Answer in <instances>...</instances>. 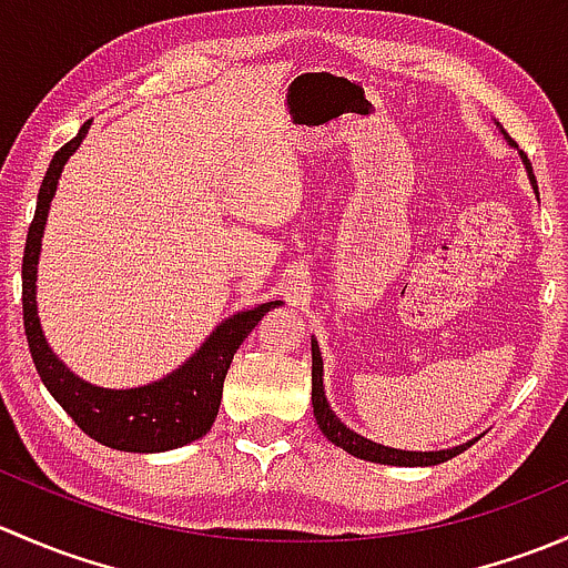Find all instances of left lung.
Listing matches in <instances>:
<instances>
[{"mask_svg":"<svg viewBox=\"0 0 568 568\" xmlns=\"http://www.w3.org/2000/svg\"><path fill=\"white\" fill-rule=\"evenodd\" d=\"M503 131V125H500ZM503 136H506L511 145H517V142L511 140V136L503 131ZM525 168H528V175L532 181V186H536V178H532V168L530 162L525 159ZM538 194V189H536ZM313 415H316V423L321 428V434H324L326 439H329L332 445H337V448H343L346 454L357 456V459H365V462H376V464H393V467H432V464H443L448 459H454V456H459L462 450H467L469 445L475 443H464V445H456V448L450 450H398V448H385V445H376L371 443V439L359 437L357 432H352V428L343 426L341 420H337L335 412L329 409V404H326V395H324V363H321V352H318V343L313 341Z\"/></svg>","mask_w":568,"mask_h":568,"instance_id":"1","label":"left lung"}]
</instances>
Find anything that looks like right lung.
<instances>
[{"instance_id":"1","label":"right lung","mask_w":568,"mask_h":568,"mask_svg":"<svg viewBox=\"0 0 568 568\" xmlns=\"http://www.w3.org/2000/svg\"><path fill=\"white\" fill-rule=\"evenodd\" d=\"M88 129L90 120L71 142H65L54 153L43 183H40L36 220L27 233L24 263H21V305H24L27 343H30L32 363H36L45 390L54 395L57 404L73 417V423L88 437L106 445V448L129 450V454H162V450L194 443L211 432L216 412H220L222 385H225L233 354L242 346L244 337L255 329L257 321L272 307H277L280 302H266V305H257L252 311L236 313L233 318L222 321L211 332L209 341L197 348V354H192L181 368L164 379L153 382V385L131 387V390H106V387L88 385L77 374H71L51 352L43 329H40L36 280L40 239H43L45 216H49L51 197L57 192V181H60L68 156L82 145Z\"/></svg>"}]
</instances>
